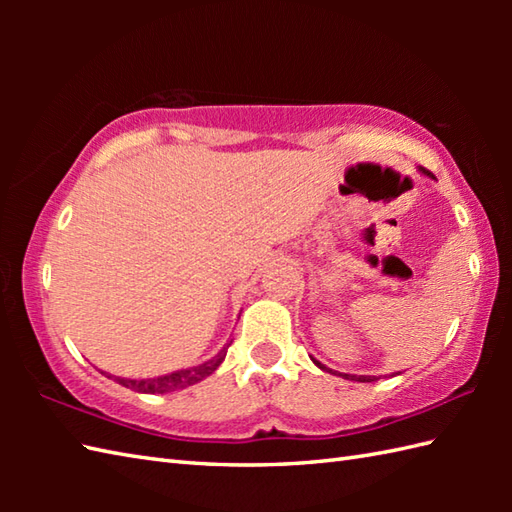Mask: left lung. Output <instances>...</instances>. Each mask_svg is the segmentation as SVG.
<instances>
[{
  "mask_svg": "<svg viewBox=\"0 0 512 512\" xmlns=\"http://www.w3.org/2000/svg\"><path fill=\"white\" fill-rule=\"evenodd\" d=\"M420 171L424 173V176H431V178H433V173H431V171L422 169V167H420ZM312 361H314V365L321 367L323 372H332V369H328L325 365H321V363L317 361V358H312ZM334 374H336V372H334ZM339 376H343V378H347V380H358V383H372V380H376V376H354V374H339Z\"/></svg>",
  "mask_w": 512,
  "mask_h": 512,
  "instance_id": "1",
  "label": "left lung"
}]
</instances>
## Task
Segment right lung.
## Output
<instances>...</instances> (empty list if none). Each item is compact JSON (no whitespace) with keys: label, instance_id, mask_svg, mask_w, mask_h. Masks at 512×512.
Returning a JSON list of instances; mask_svg holds the SVG:
<instances>
[{"label":"right lung","instance_id":"add662e5","mask_svg":"<svg viewBox=\"0 0 512 512\" xmlns=\"http://www.w3.org/2000/svg\"><path fill=\"white\" fill-rule=\"evenodd\" d=\"M228 345H231V343H228ZM228 345L224 347L220 354L213 356L211 361H206L202 365H195V367H189V369H180V372H171L167 376L143 378V380H132V378H121V376H112V378L116 380L118 385H123L127 389H134V391H138V394H169V391L184 389V387H189V385L200 383V380H204L206 376H211L215 369L222 365Z\"/></svg>","mask_w":512,"mask_h":512}]
</instances>
